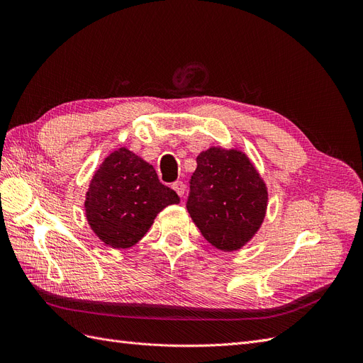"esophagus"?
<instances>
[{
    "instance_id": "esophagus-1",
    "label": "esophagus",
    "mask_w": 363,
    "mask_h": 363,
    "mask_svg": "<svg viewBox=\"0 0 363 363\" xmlns=\"http://www.w3.org/2000/svg\"><path fill=\"white\" fill-rule=\"evenodd\" d=\"M172 188L175 189L179 197H184V194H185V184L184 182L177 181V182H174V185H172Z\"/></svg>"
}]
</instances>
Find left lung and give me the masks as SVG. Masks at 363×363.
Instances as JSON below:
<instances>
[{"label":"left lung","mask_w":363,"mask_h":363,"mask_svg":"<svg viewBox=\"0 0 363 363\" xmlns=\"http://www.w3.org/2000/svg\"><path fill=\"white\" fill-rule=\"evenodd\" d=\"M186 211L201 235L222 252H235L260 230L268 188L237 148L211 147L197 157Z\"/></svg>","instance_id":"1"}]
</instances>
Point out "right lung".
Returning a JSON list of instances; mask_svg holds the SVG:
<instances>
[{
	"mask_svg": "<svg viewBox=\"0 0 363 363\" xmlns=\"http://www.w3.org/2000/svg\"><path fill=\"white\" fill-rule=\"evenodd\" d=\"M178 203V194L159 181L155 167L121 147L95 170L85 216L95 235L121 250L135 245L163 208Z\"/></svg>",
	"mask_w": 363,
	"mask_h": 363,
	"instance_id": "right-lung-1",
	"label": "right lung"
}]
</instances>
